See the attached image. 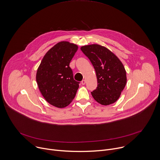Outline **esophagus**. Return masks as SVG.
<instances>
[{
  "label": "esophagus",
  "instance_id": "1",
  "mask_svg": "<svg viewBox=\"0 0 160 160\" xmlns=\"http://www.w3.org/2000/svg\"><path fill=\"white\" fill-rule=\"evenodd\" d=\"M81 83H82V85H85V83H86L85 80H83L82 81V82H81Z\"/></svg>",
  "mask_w": 160,
  "mask_h": 160
}]
</instances>
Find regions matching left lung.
<instances>
[{"mask_svg": "<svg viewBox=\"0 0 160 160\" xmlns=\"http://www.w3.org/2000/svg\"><path fill=\"white\" fill-rule=\"evenodd\" d=\"M96 72L97 87L91 93L99 103L107 105L119 98L126 82V72L119 59L110 50L98 44L81 47Z\"/></svg>", "mask_w": 160, "mask_h": 160, "instance_id": "obj_1", "label": "left lung"}]
</instances>
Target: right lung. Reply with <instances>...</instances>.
<instances>
[{
	"label": "right lung",
	"mask_w": 160,
	"mask_h": 160,
	"mask_svg": "<svg viewBox=\"0 0 160 160\" xmlns=\"http://www.w3.org/2000/svg\"><path fill=\"white\" fill-rule=\"evenodd\" d=\"M78 46L62 41L43 57L36 73L39 89L50 104L59 108L68 105L75 98L80 82L73 79L70 63Z\"/></svg>",
	"instance_id": "right-lung-1"
}]
</instances>
